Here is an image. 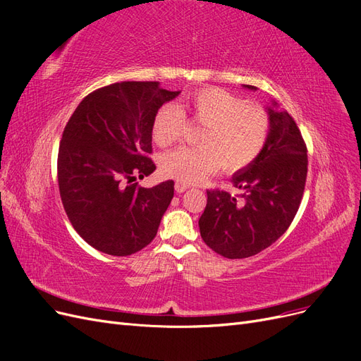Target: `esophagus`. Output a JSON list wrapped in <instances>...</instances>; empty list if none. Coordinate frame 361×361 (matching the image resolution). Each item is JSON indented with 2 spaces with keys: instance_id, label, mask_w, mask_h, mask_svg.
<instances>
[{
  "instance_id": "esophagus-1",
  "label": "esophagus",
  "mask_w": 361,
  "mask_h": 361,
  "mask_svg": "<svg viewBox=\"0 0 361 361\" xmlns=\"http://www.w3.org/2000/svg\"><path fill=\"white\" fill-rule=\"evenodd\" d=\"M174 190H176V192H185V191H187V185H182V183H176V185H174Z\"/></svg>"
}]
</instances>
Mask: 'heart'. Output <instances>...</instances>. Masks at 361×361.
<instances>
[{
    "instance_id": "1",
    "label": "heart",
    "mask_w": 361,
    "mask_h": 361,
    "mask_svg": "<svg viewBox=\"0 0 361 361\" xmlns=\"http://www.w3.org/2000/svg\"><path fill=\"white\" fill-rule=\"evenodd\" d=\"M185 113L204 126L200 147H178L161 159V171L182 185H194L223 167L236 171L250 166L264 150L269 135V117L264 108L247 105L223 89H202L187 94L180 106L166 104L157 111L152 137L170 146L180 137Z\"/></svg>"
}]
</instances>
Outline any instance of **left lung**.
<instances>
[{
	"mask_svg": "<svg viewBox=\"0 0 361 361\" xmlns=\"http://www.w3.org/2000/svg\"><path fill=\"white\" fill-rule=\"evenodd\" d=\"M244 87L256 90L255 85ZM267 113L269 135L264 150L231 179L243 192L207 191L199 220L204 244L228 259L255 256L274 244L288 231L302 199L307 149L300 129L276 101H271Z\"/></svg>",
	"mask_w": 361,
	"mask_h": 361,
	"instance_id": "8db88e82",
	"label": "left lung"
}]
</instances>
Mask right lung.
Here are the masks:
<instances>
[{"mask_svg": "<svg viewBox=\"0 0 361 361\" xmlns=\"http://www.w3.org/2000/svg\"><path fill=\"white\" fill-rule=\"evenodd\" d=\"M180 92L158 82H116L76 106L59 149V187L73 228L93 248L129 256L152 243L173 199L174 182L141 188L155 171L152 123Z\"/></svg>", "mask_w": 361, "mask_h": 361, "instance_id": "add662e5", "label": "right lung"}]
</instances>
